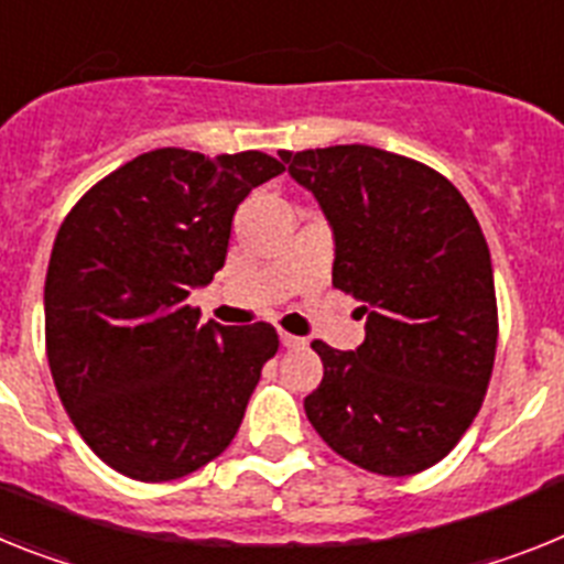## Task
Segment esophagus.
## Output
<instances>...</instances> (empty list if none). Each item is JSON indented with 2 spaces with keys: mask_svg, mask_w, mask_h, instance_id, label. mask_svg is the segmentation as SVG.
Instances as JSON below:
<instances>
[{
  "mask_svg": "<svg viewBox=\"0 0 564 564\" xmlns=\"http://www.w3.org/2000/svg\"><path fill=\"white\" fill-rule=\"evenodd\" d=\"M279 341H282V345H285V348H305V339H302V336L285 334V330H282V334H279Z\"/></svg>",
  "mask_w": 564,
  "mask_h": 564,
  "instance_id": "obj_1",
  "label": "esophagus"
}]
</instances>
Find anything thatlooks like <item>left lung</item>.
<instances>
[{
    "mask_svg": "<svg viewBox=\"0 0 564 564\" xmlns=\"http://www.w3.org/2000/svg\"><path fill=\"white\" fill-rule=\"evenodd\" d=\"M334 230V288L362 302L365 341L314 339L325 377L305 413L341 459L411 476L454 451L497 356V291L482 228L433 167L370 144L282 151Z\"/></svg>",
    "mask_w": 564,
    "mask_h": 564,
    "instance_id": "obj_1",
    "label": "left lung"
}]
</instances>
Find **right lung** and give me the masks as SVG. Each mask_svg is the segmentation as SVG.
I'll return each mask as SVG.
<instances>
[{"instance_id":"right-lung-1","label":"right lung","mask_w":564,"mask_h":564,"mask_svg":"<svg viewBox=\"0 0 564 564\" xmlns=\"http://www.w3.org/2000/svg\"><path fill=\"white\" fill-rule=\"evenodd\" d=\"M282 171L259 151L156 148L65 216L45 279L47 362L79 436L119 474H194L242 425L276 330L199 325L187 296L225 264L239 202Z\"/></svg>"}]
</instances>
